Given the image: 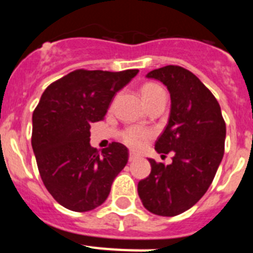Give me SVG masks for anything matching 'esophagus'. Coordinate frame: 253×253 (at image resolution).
<instances>
[{
	"mask_svg": "<svg viewBox=\"0 0 253 253\" xmlns=\"http://www.w3.org/2000/svg\"><path fill=\"white\" fill-rule=\"evenodd\" d=\"M138 158V154L137 153H134V152H129V161H134V160H137Z\"/></svg>",
	"mask_w": 253,
	"mask_h": 253,
	"instance_id": "esophagus-1",
	"label": "esophagus"
}]
</instances>
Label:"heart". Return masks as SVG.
<instances>
[{
  "mask_svg": "<svg viewBox=\"0 0 253 253\" xmlns=\"http://www.w3.org/2000/svg\"><path fill=\"white\" fill-rule=\"evenodd\" d=\"M140 93H142V97L146 102V105H148L149 102L153 101L156 97H157L160 93H163V90L161 88L158 84H144L140 87ZM151 135V131L147 130L144 128H138V126H131L128 128L126 130L123 131L122 139L124 140V143L126 146L131 147V148H140V147L144 144L147 139Z\"/></svg>",
  "mask_w": 253,
  "mask_h": 253,
  "instance_id": "obj_1",
  "label": "heart"
}]
</instances>
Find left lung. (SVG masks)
Instances as JSON below:
<instances>
[{
	"instance_id": "left-lung-1",
	"label": "left lung",
	"mask_w": 253,
	"mask_h": 253,
	"mask_svg": "<svg viewBox=\"0 0 253 253\" xmlns=\"http://www.w3.org/2000/svg\"><path fill=\"white\" fill-rule=\"evenodd\" d=\"M146 77L162 82L171 96L156 151L173 152V158L167 166L149 158L151 173L138 182V195L151 213L175 216L195 205L213 182L224 154L225 123L213 93L187 69L166 66Z\"/></svg>"
}]
</instances>
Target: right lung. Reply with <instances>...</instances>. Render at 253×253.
Wrapping results in <instances>:
<instances>
[{
	"label": "right lung",
	"instance_id": "obj_1",
	"mask_svg": "<svg viewBox=\"0 0 253 253\" xmlns=\"http://www.w3.org/2000/svg\"><path fill=\"white\" fill-rule=\"evenodd\" d=\"M138 72L77 69L49 84L40 97L31 146L40 177L62 207L80 213L100 207L128 163L122 143L113 142L101 153L92 148L90 128L104 119L115 93Z\"/></svg>",
	"mask_w": 253,
	"mask_h": 253
}]
</instances>
